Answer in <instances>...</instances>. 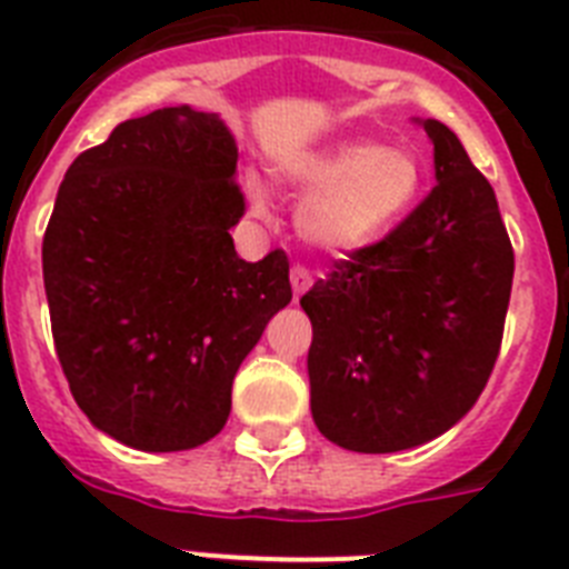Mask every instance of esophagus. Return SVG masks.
<instances>
[{"label": "esophagus", "mask_w": 569, "mask_h": 569, "mask_svg": "<svg viewBox=\"0 0 569 569\" xmlns=\"http://www.w3.org/2000/svg\"><path fill=\"white\" fill-rule=\"evenodd\" d=\"M292 292H295V300H300L303 295L309 292V286H312V271L307 269V266H292Z\"/></svg>", "instance_id": "1"}]
</instances>
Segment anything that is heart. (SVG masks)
I'll return each instance as SVG.
<instances>
[{
  "label": "heart",
  "instance_id": "1",
  "mask_svg": "<svg viewBox=\"0 0 569 569\" xmlns=\"http://www.w3.org/2000/svg\"><path fill=\"white\" fill-rule=\"evenodd\" d=\"M280 179L307 193L298 208V231L323 251H356L390 231L410 211L422 188V164L410 150L341 141L280 164ZM246 199L257 217L269 213V193L246 176Z\"/></svg>",
  "mask_w": 569,
  "mask_h": 569
}]
</instances>
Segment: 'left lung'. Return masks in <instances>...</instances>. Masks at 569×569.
<instances>
[{
	"label": "left lung",
	"instance_id": "left-lung-1",
	"mask_svg": "<svg viewBox=\"0 0 569 569\" xmlns=\"http://www.w3.org/2000/svg\"><path fill=\"white\" fill-rule=\"evenodd\" d=\"M422 127L431 193L300 298L312 321V419L361 455L417 448L460 422L503 341L515 251L495 190L446 123Z\"/></svg>",
	"mask_w": 569,
	"mask_h": 569
}]
</instances>
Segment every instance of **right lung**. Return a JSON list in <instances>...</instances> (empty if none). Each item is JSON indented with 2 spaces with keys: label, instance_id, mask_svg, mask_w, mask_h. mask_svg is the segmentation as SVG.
<instances>
[{
  "label": "right lung",
  "instance_id": "right-lung-1",
  "mask_svg": "<svg viewBox=\"0 0 569 569\" xmlns=\"http://www.w3.org/2000/svg\"><path fill=\"white\" fill-rule=\"evenodd\" d=\"M237 144L213 112L167 107L80 152L42 237L57 358L89 422L138 451L217 437L231 385L292 300L289 257L246 262Z\"/></svg>",
  "mask_w": 569,
  "mask_h": 569
}]
</instances>
